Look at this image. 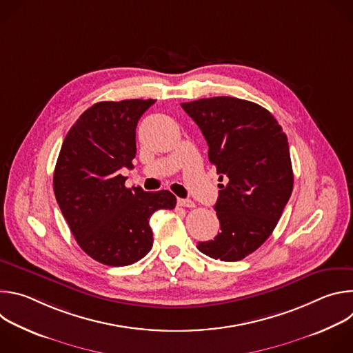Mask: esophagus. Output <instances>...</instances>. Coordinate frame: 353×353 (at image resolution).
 I'll return each mask as SVG.
<instances>
[{"instance_id": "obj_1", "label": "esophagus", "mask_w": 353, "mask_h": 353, "mask_svg": "<svg viewBox=\"0 0 353 353\" xmlns=\"http://www.w3.org/2000/svg\"><path fill=\"white\" fill-rule=\"evenodd\" d=\"M177 205H179V207H184V208H194V207H195L194 201H191V199H184V198H179V199H177Z\"/></svg>"}]
</instances>
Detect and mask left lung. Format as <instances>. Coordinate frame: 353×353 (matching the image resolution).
<instances>
[{
  "label": "left lung",
  "mask_w": 353,
  "mask_h": 353,
  "mask_svg": "<svg viewBox=\"0 0 353 353\" xmlns=\"http://www.w3.org/2000/svg\"><path fill=\"white\" fill-rule=\"evenodd\" d=\"M208 143L221 181L215 204L221 232L196 248L221 261H239L275 229L293 190L286 134L276 119L248 100L218 96L181 103Z\"/></svg>",
  "instance_id": "obj_1"
}]
</instances>
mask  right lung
Wrapping results in <instances>:
<instances>
[{
  "label": "right lung",
  "mask_w": 353,
  "mask_h": 353,
  "mask_svg": "<svg viewBox=\"0 0 353 353\" xmlns=\"http://www.w3.org/2000/svg\"><path fill=\"white\" fill-rule=\"evenodd\" d=\"M154 99L99 102L70 128L56 163L54 194L79 247L110 267L137 263L152 248L149 219L173 210L176 196L125 187L120 169H132L135 128Z\"/></svg>",
  "instance_id": "obj_1"
}]
</instances>
